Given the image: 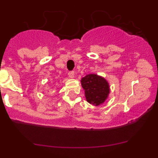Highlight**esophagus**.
<instances>
[{"instance_id":"obj_1","label":"esophagus","mask_w":158,"mask_h":158,"mask_svg":"<svg viewBox=\"0 0 158 158\" xmlns=\"http://www.w3.org/2000/svg\"><path fill=\"white\" fill-rule=\"evenodd\" d=\"M68 75H69V77L73 78L74 77V72L73 71H70V72H69Z\"/></svg>"}]
</instances>
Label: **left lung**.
I'll list each match as a JSON object with an SVG mask.
<instances>
[{
	"instance_id": "1",
	"label": "left lung",
	"mask_w": 158,
	"mask_h": 158,
	"mask_svg": "<svg viewBox=\"0 0 158 158\" xmlns=\"http://www.w3.org/2000/svg\"><path fill=\"white\" fill-rule=\"evenodd\" d=\"M81 86L85 90L86 100L95 106L103 104L110 93L109 84L105 78L96 74H88L81 78Z\"/></svg>"
}]
</instances>
